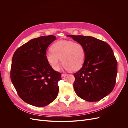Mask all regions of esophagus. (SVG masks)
Wrapping results in <instances>:
<instances>
[{
  "label": "esophagus",
  "mask_w": 128,
  "mask_h": 128,
  "mask_svg": "<svg viewBox=\"0 0 128 128\" xmlns=\"http://www.w3.org/2000/svg\"><path fill=\"white\" fill-rule=\"evenodd\" d=\"M67 74H62V75H61V78H62V79H64V78H66V77L67 76Z\"/></svg>",
  "instance_id": "esophagus-1"
}]
</instances>
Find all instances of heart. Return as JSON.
<instances>
[{"mask_svg": "<svg viewBox=\"0 0 128 128\" xmlns=\"http://www.w3.org/2000/svg\"><path fill=\"white\" fill-rule=\"evenodd\" d=\"M51 51L46 54V59L54 70L60 69L61 62L70 71H77L82 67L86 57L84 46L78 42L59 40L53 44Z\"/></svg>", "mask_w": 128, "mask_h": 128, "instance_id": "heart-1", "label": "heart"}]
</instances>
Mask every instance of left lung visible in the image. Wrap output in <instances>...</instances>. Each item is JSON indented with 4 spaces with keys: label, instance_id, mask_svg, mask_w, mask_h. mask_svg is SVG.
Segmentation results:
<instances>
[{
    "label": "left lung",
    "instance_id": "1",
    "mask_svg": "<svg viewBox=\"0 0 128 128\" xmlns=\"http://www.w3.org/2000/svg\"><path fill=\"white\" fill-rule=\"evenodd\" d=\"M82 44L86 51L83 67L74 74L73 86L77 95L87 102H95L113 90L118 73V62L107 42L91 36L68 34Z\"/></svg>",
    "mask_w": 128,
    "mask_h": 128
}]
</instances>
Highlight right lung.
<instances>
[{
    "label": "right lung",
    "mask_w": 128,
    "mask_h": 128,
    "mask_svg": "<svg viewBox=\"0 0 128 128\" xmlns=\"http://www.w3.org/2000/svg\"><path fill=\"white\" fill-rule=\"evenodd\" d=\"M56 37L34 38L18 48L13 56L12 82L20 98L34 106H47L59 92L58 83L61 74L50 66L45 57L46 50Z\"/></svg>",
    "instance_id": "1"
}]
</instances>
